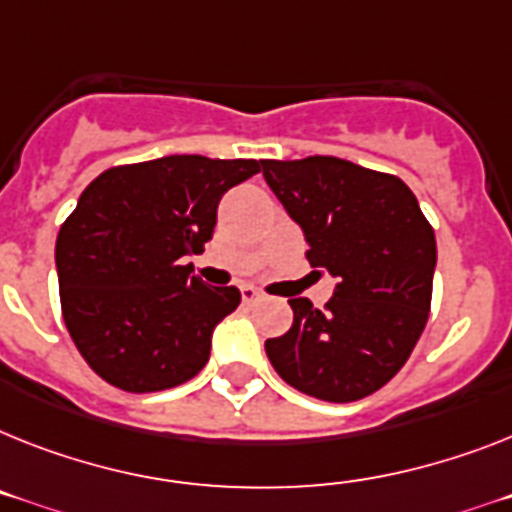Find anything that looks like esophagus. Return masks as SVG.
<instances>
[{"mask_svg":"<svg viewBox=\"0 0 512 512\" xmlns=\"http://www.w3.org/2000/svg\"><path fill=\"white\" fill-rule=\"evenodd\" d=\"M260 299H263V294H260V291L252 289V286H242V302L244 304H255V302H260Z\"/></svg>","mask_w":512,"mask_h":512,"instance_id":"esophagus-1","label":"esophagus"}]
</instances>
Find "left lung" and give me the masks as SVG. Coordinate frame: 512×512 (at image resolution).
<instances>
[{
    "label": "left lung",
    "mask_w": 512,
    "mask_h": 512,
    "mask_svg": "<svg viewBox=\"0 0 512 512\" xmlns=\"http://www.w3.org/2000/svg\"><path fill=\"white\" fill-rule=\"evenodd\" d=\"M260 163L302 226L309 265L338 281L325 309L289 299L294 325L265 341L270 364L320 401L367 398L393 380L427 325L435 231L393 174L333 156Z\"/></svg>",
    "instance_id": "left-lung-1"
}]
</instances>
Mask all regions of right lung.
<instances>
[{
  "mask_svg": "<svg viewBox=\"0 0 512 512\" xmlns=\"http://www.w3.org/2000/svg\"><path fill=\"white\" fill-rule=\"evenodd\" d=\"M260 171L255 158L166 156L106 169L57 236L64 325L98 377L127 393L192 380L242 294L205 286L187 255L216 229L221 197Z\"/></svg>",
  "mask_w": 512,
  "mask_h": 512,
  "instance_id": "add662e5",
  "label": "right lung"
}]
</instances>
